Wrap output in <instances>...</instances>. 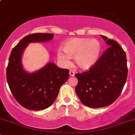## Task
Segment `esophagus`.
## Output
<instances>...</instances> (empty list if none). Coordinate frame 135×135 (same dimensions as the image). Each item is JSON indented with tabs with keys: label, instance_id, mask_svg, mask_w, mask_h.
<instances>
[{
	"label": "esophagus",
	"instance_id": "34e87169",
	"mask_svg": "<svg viewBox=\"0 0 135 135\" xmlns=\"http://www.w3.org/2000/svg\"><path fill=\"white\" fill-rule=\"evenodd\" d=\"M75 71H73V70H70V72H69V74H70V76H75Z\"/></svg>",
	"mask_w": 135,
	"mask_h": 135
}]
</instances>
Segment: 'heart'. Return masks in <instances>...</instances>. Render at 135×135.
I'll list each match as a JSON object with an SVG mask.
<instances>
[{
    "label": "heart",
    "instance_id": "b5f03b06",
    "mask_svg": "<svg viewBox=\"0 0 135 135\" xmlns=\"http://www.w3.org/2000/svg\"><path fill=\"white\" fill-rule=\"evenodd\" d=\"M102 44L97 39L73 38L66 40L62 50L57 52L58 60L63 65L70 64V58H74L76 65L82 70H88L96 64L102 52Z\"/></svg>",
    "mask_w": 135,
    "mask_h": 135
}]
</instances>
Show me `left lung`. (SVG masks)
<instances>
[{"mask_svg":"<svg viewBox=\"0 0 135 135\" xmlns=\"http://www.w3.org/2000/svg\"><path fill=\"white\" fill-rule=\"evenodd\" d=\"M102 37L110 47L89 70L75 75L78 98L83 105L94 108L113 103L122 93L128 75L123 49L114 40Z\"/></svg>","mask_w":135,"mask_h":135,"instance_id":"8db88e82","label":"left lung"}]
</instances>
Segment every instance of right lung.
Listing matches in <instances>:
<instances>
[{"instance_id": "add662e5", "label": "right lung", "mask_w": 135, "mask_h": 135, "mask_svg": "<svg viewBox=\"0 0 135 135\" xmlns=\"http://www.w3.org/2000/svg\"><path fill=\"white\" fill-rule=\"evenodd\" d=\"M54 33H36L23 37L13 48L7 67V80L15 100L24 108L41 110L55 102L60 88L69 76V70L60 69L53 62L33 73L22 67V55L28 44L45 42L54 38Z\"/></svg>"}]
</instances>
